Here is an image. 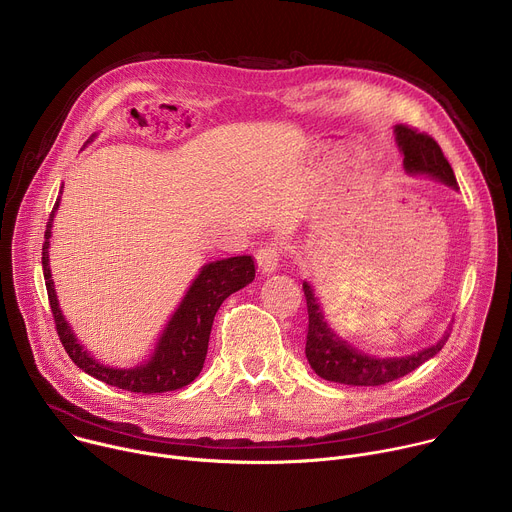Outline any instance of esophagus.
Returning a JSON list of instances; mask_svg holds the SVG:
<instances>
[{
    "mask_svg": "<svg viewBox=\"0 0 512 512\" xmlns=\"http://www.w3.org/2000/svg\"><path fill=\"white\" fill-rule=\"evenodd\" d=\"M279 261H281V247H277L275 243L265 245L257 251V265H259V271L265 275L273 273L279 267Z\"/></svg>",
    "mask_w": 512,
    "mask_h": 512,
    "instance_id": "1",
    "label": "esophagus"
}]
</instances>
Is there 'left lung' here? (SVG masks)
Segmentation results:
<instances>
[{"label": "left lung", "instance_id": "obj_1", "mask_svg": "<svg viewBox=\"0 0 512 512\" xmlns=\"http://www.w3.org/2000/svg\"><path fill=\"white\" fill-rule=\"evenodd\" d=\"M395 139L403 154V166L409 174H427L452 188H458L450 162L431 135L409 125H395ZM304 296L308 304L306 358L318 377L332 383L352 387L387 385L421 367L425 360L440 352L450 338V332H446L429 348L399 358L369 356L358 352L328 326L308 281H304Z\"/></svg>", "mask_w": 512, "mask_h": 512}]
</instances>
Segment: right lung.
<instances>
[{
    "label": "right lung",
    "mask_w": 512,
    "mask_h": 512,
    "mask_svg": "<svg viewBox=\"0 0 512 512\" xmlns=\"http://www.w3.org/2000/svg\"><path fill=\"white\" fill-rule=\"evenodd\" d=\"M60 194H62V186H60ZM58 202L60 198H56L46 223L44 245H42V269H44L48 302L54 316L56 332L66 354L87 375L111 387L125 389L131 393L152 395V393L176 391L190 385L204 367L208 338H210L212 322L218 308H221V304L231 294H235V291L243 289L255 279L253 257L239 255V257H229V259L212 261L204 265L198 277L188 287L182 304L166 324L150 360L139 364L135 369L105 367L103 362L95 360L79 344L75 332L70 330L68 322L62 316V310L58 308L54 281L50 273V259H48V247L52 237L50 231H52L54 212L58 210Z\"/></svg>",
    "instance_id": "add662e5"
}]
</instances>
